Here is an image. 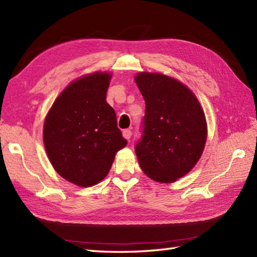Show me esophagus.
<instances>
[{
  "label": "esophagus",
  "mask_w": 257,
  "mask_h": 257,
  "mask_svg": "<svg viewBox=\"0 0 257 257\" xmlns=\"http://www.w3.org/2000/svg\"><path fill=\"white\" fill-rule=\"evenodd\" d=\"M122 136H123V137H124L125 139L129 140L130 138H132V136H133L132 130H130V129H124L123 132H122Z\"/></svg>",
  "instance_id": "34e87169"
}]
</instances>
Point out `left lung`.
<instances>
[{
    "mask_svg": "<svg viewBox=\"0 0 257 257\" xmlns=\"http://www.w3.org/2000/svg\"><path fill=\"white\" fill-rule=\"evenodd\" d=\"M135 80L146 101L143 134L135 146L139 165L155 181L173 182L203 152L204 112L193 92L169 76L140 73Z\"/></svg>",
    "mask_w": 257,
    "mask_h": 257,
    "instance_id": "1",
    "label": "left lung"
}]
</instances>
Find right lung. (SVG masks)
<instances>
[{"label": "right lung", "instance_id": "right-lung-1", "mask_svg": "<svg viewBox=\"0 0 257 257\" xmlns=\"http://www.w3.org/2000/svg\"><path fill=\"white\" fill-rule=\"evenodd\" d=\"M111 76L95 73L73 81L53 103L44 122V145L59 176L91 187L107 176L114 155L127 146L106 101Z\"/></svg>", "mask_w": 257, "mask_h": 257}]
</instances>
